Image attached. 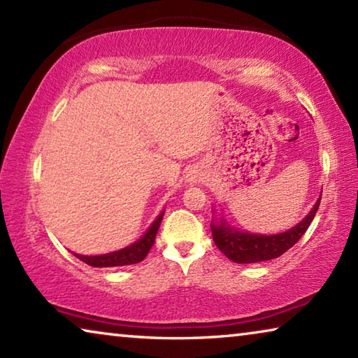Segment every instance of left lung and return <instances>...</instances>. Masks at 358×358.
<instances>
[{
  "label": "left lung",
  "instance_id": "8db88e82",
  "mask_svg": "<svg viewBox=\"0 0 358 358\" xmlns=\"http://www.w3.org/2000/svg\"><path fill=\"white\" fill-rule=\"evenodd\" d=\"M320 199L314 203L313 210L306 215L303 221L289 229L287 232L276 235H257L243 230L234 229L232 226L221 220L211 222V235L215 245L227 259L235 264H256L262 260H270L280 257L281 254L290 250L310 227L311 221L316 216Z\"/></svg>",
  "mask_w": 358,
  "mask_h": 358
}]
</instances>
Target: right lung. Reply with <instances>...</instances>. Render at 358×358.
I'll use <instances>...</instances> for the list:
<instances>
[{"mask_svg":"<svg viewBox=\"0 0 358 358\" xmlns=\"http://www.w3.org/2000/svg\"><path fill=\"white\" fill-rule=\"evenodd\" d=\"M162 216H164V211L156 217V221L151 224L147 234L143 235L142 238H138L136 243L123 248V250L102 254V256H82V254H76L77 259H80L82 262L92 265V266H123V265H132L138 264L147 257L148 251L155 243L157 229H159V224L162 221Z\"/></svg>","mask_w":358,"mask_h":358,"instance_id":"right-lung-1","label":"right lung"}]
</instances>
